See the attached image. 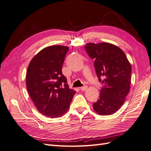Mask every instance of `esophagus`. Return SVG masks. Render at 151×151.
Returning <instances> with one entry per match:
<instances>
[{"mask_svg": "<svg viewBox=\"0 0 151 151\" xmlns=\"http://www.w3.org/2000/svg\"><path fill=\"white\" fill-rule=\"evenodd\" d=\"M87 89H88V86H84L80 88V89L81 91H86Z\"/></svg>", "mask_w": 151, "mask_h": 151, "instance_id": "1", "label": "esophagus"}]
</instances>
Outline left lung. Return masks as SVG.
Listing matches in <instances>:
<instances>
[{"mask_svg":"<svg viewBox=\"0 0 151 151\" xmlns=\"http://www.w3.org/2000/svg\"><path fill=\"white\" fill-rule=\"evenodd\" d=\"M84 48L94 60L96 75L103 84L93 109L101 115H112L122 107L129 93L132 66L124 52L114 44L88 43Z\"/></svg>","mask_w":151,"mask_h":151,"instance_id":"obj_1","label":"left lung"}]
</instances>
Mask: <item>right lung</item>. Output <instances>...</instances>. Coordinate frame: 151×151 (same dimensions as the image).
<instances>
[{"mask_svg":"<svg viewBox=\"0 0 151 151\" xmlns=\"http://www.w3.org/2000/svg\"><path fill=\"white\" fill-rule=\"evenodd\" d=\"M68 49L62 45L45 47L32 58L27 69L29 95L39 112L48 117H60L66 113L75 94L62 72Z\"/></svg>","mask_w":151,"mask_h":151,"instance_id":"1","label":"right lung"}]
</instances>
